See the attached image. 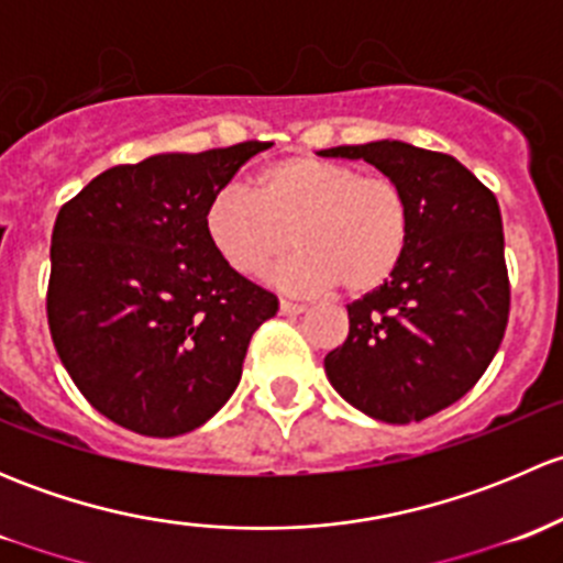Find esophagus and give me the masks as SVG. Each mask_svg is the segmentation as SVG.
<instances>
[{
  "label": "esophagus",
  "mask_w": 563,
  "mask_h": 563,
  "mask_svg": "<svg viewBox=\"0 0 563 563\" xmlns=\"http://www.w3.org/2000/svg\"><path fill=\"white\" fill-rule=\"evenodd\" d=\"M280 313L283 316H299V313H305V305L291 302V299H280Z\"/></svg>",
  "instance_id": "34e87169"
}]
</instances>
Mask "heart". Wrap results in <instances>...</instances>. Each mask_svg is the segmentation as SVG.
<instances>
[{"label":"heart","instance_id":"heart-1","mask_svg":"<svg viewBox=\"0 0 563 563\" xmlns=\"http://www.w3.org/2000/svg\"><path fill=\"white\" fill-rule=\"evenodd\" d=\"M203 229L220 258L258 275L288 240L297 253L272 272L286 291L340 286L362 297L395 275L411 240V201L389 176L318 155H288L264 166L253 192L225 185L209 198Z\"/></svg>","mask_w":563,"mask_h":563}]
</instances>
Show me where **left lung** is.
Masks as SVG:
<instances>
[{
	"mask_svg": "<svg viewBox=\"0 0 563 563\" xmlns=\"http://www.w3.org/2000/svg\"><path fill=\"white\" fill-rule=\"evenodd\" d=\"M365 161L411 201L395 275L349 305V338L323 360L343 400L389 424L460 400L496 356L509 321L501 209L463 163L402 141L323 150Z\"/></svg>",
	"mask_w": 563,
	"mask_h": 563,
	"instance_id": "obj_1",
	"label": "left lung"
}]
</instances>
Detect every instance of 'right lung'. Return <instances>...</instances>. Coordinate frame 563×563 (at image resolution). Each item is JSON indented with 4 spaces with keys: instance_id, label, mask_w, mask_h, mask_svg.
<instances>
[{
    "instance_id": "right-lung-1",
    "label": "right lung",
    "mask_w": 563,
    "mask_h": 563,
    "mask_svg": "<svg viewBox=\"0 0 563 563\" xmlns=\"http://www.w3.org/2000/svg\"><path fill=\"white\" fill-rule=\"evenodd\" d=\"M264 141L152 155L95 176L56 214L45 313L62 365L103 417L172 439L201 428L242 378L277 297L231 269L207 203Z\"/></svg>"
}]
</instances>
